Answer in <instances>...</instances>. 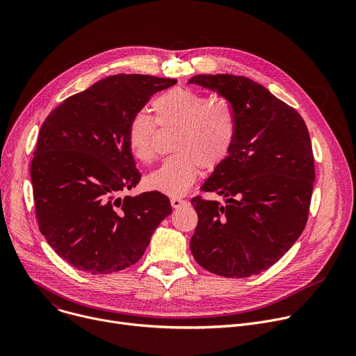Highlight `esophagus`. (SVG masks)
Instances as JSON below:
<instances>
[{
    "label": "esophagus",
    "mask_w": 356,
    "mask_h": 356,
    "mask_svg": "<svg viewBox=\"0 0 356 356\" xmlns=\"http://www.w3.org/2000/svg\"><path fill=\"white\" fill-rule=\"evenodd\" d=\"M185 204H186V201H184V200H181V198H171V205H172V208H175V209L182 208Z\"/></svg>",
    "instance_id": "1"
}]
</instances>
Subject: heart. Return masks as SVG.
<instances>
[{"mask_svg": "<svg viewBox=\"0 0 356 356\" xmlns=\"http://www.w3.org/2000/svg\"><path fill=\"white\" fill-rule=\"evenodd\" d=\"M151 108L154 118L144 111L131 115L126 130L127 148L140 163H151L156 126L177 130L172 140L175 154L145 178V185L170 196H181L202 168L215 171L227 160L238 138V114L230 100L188 88L160 93L152 99Z\"/></svg>", "mask_w": 356, "mask_h": 356, "instance_id": "obj_1", "label": "heart"}]
</instances>
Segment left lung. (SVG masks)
I'll use <instances>...</instances> for the list:
<instances>
[{"label":"left lung","mask_w":356,"mask_h":356,"mask_svg":"<svg viewBox=\"0 0 356 356\" xmlns=\"http://www.w3.org/2000/svg\"><path fill=\"white\" fill-rule=\"evenodd\" d=\"M189 83L230 100L238 114L234 147L201 188L223 195L226 205L191 200L198 213L191 252L213 274L250 277L280 260L307 225L315 179L309 134L296 108L252 79L196 74Z\"/></svg>","instance_id":"1"}]
</instances>
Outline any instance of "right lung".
I'll return each instance as SVG.
<instances>
[{
    "instance_id": "1",
    "label": "right lung",
    "mask_w": 356,
    "mask_h": 356,
    "mask_svg": "<svg viewBox=\"0 0 356 356\" xmlns=\"http://www.w3.org/2000/svg\"><path fill=\"white\" fill-rule=\"evenodd\" d=\"M177 79L118 73L51 111L31 163L38 226L73 267L110 274L137 263L171 204L158 191L120 193L141 174L126 143L130 118Z\"/></svg>"
}]
</instances>
